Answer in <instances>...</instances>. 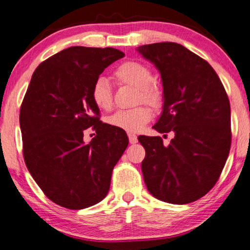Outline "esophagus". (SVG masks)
Listing matches in <instances>:
<instances>
[{
    "instance_id": "esophagus-1",
    "label": "esophagus",
    "mask_w": 250,
    "mask_h": 250,
    "mask_svg": "<svg viewBox=\"0 0 250 250\" xmlns=\"http://www.w3.org/2000/svg\"><path fill=\"white\" fill-rule=\"evenodd\" d=\"M128 140H129V143L131 145H134V143L138 142V136L135 134H133V133H128Z\"/></svg>"
}]
</instances>
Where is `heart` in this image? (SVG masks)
<instances>
[{
	"mask_svg": "<svg viewBox=\"0 0 250 250\" xmlns=\"http://www.w3.org/2000/svg\"><path fill=\"white\" fill-rule=\"evenodd\" d=\"M118 84L129 85L138 90L136 102H145L153 107L159 105L162 101V90L153 81L152 70L146 64L139 61H126L116 68L112 73ZM91 99L93 104L101 110H110L114 104L112 90L109 82L104 77H99L91 88ZM152 117L151 109L146 105L119 110L110 116L108 123L114 127L126 132H139Z\"/></svg>",
	"mask_w": 250,
	"mask_h": 250,
	"instance_id": "obj_1",
	"label": "heart"
}]
</instances>
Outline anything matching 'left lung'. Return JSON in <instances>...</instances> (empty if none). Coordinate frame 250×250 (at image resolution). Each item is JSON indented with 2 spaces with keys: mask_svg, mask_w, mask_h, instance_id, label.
<instances>
[{
  "mask_svg": "<svg viewBox=\"0 0 250 250\" xmlns=\"http://www.w3.org/2000/svg\"><path fill=\"white\" fill-rule=\"evenodd\" d=\"M162 75L164 109L153 128L173 132L140 135L146 149L142 173L157 199L183 205L204 197L220 179L231 146V109L216 71L206 60L173 42L139 46Z\"/></svg>",
  "mask_w": 250,
  "mask_h": 250,
  "instance_id": "obj_1",
  "label": "left lung"
}]
</instances>
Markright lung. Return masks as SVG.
Instances as JSON below:
<instances>
[{"mask_svg":"<svg viewBox=\"0 0 250 250\" xmlns=\"http://www.w3.org/2000/svg\"><path fill=\"white\" fill-rule=\"evenodd\" d=\"M124 56L112 47L71 46L34 71L19 115L23 159L44 194L61 207L83 209L100 203L128 146L123 129L100 121L91 99L99 75ZM88 127L97 135L84 144Z\"/></svg>","mask_w":250,"mask_h":250,"instance_id":"obj_1","label":"right lung"}]
</instances>
